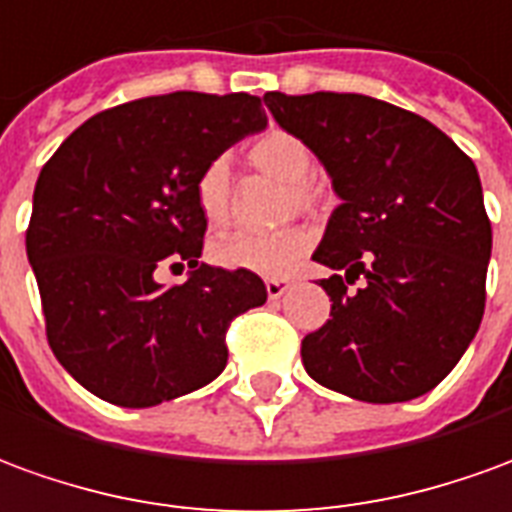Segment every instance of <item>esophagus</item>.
Masks as SVG:
<instances>
[{"label":"esophagus","instance_id":"esophagus-1","mask_svg":"<svg viewBox=\"0 0 512 512\" xmlns=\"http://www.w3.org/2000/svg\"><path fill=\"white\" fill-rule=\"evenodd\" d=\"M264 286H267V297H270V300H278V297H284L286 289L292 286V278H267Z\"/></svg>","mask_w":512,"mask_h":512}]
</instances>
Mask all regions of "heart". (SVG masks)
<instances>
[{
  "label": "heart",
  "instance_id": "b5f03b06",
  "mask_svg": "<svg viewBox=\"0 0 512 512\" xmlns=\"http://www.w3.org/2000/svg\"><path fill=\"white\" fill-rule=\"evenodd\" d=\"M256 170L286 181L284 212H311L320 201V190L308 179L314 154L303 137L286 129H267L245 151ZM195 206L209 228H226L231 217V173L223 159L209 162L195 179ZM311 248V234L303 226H284L270 234H226L212 242V262L228 270L256 275H286Z\"/></svg>",
  "mask_w": 512,
  "mask_h": 512
}]
</instances>
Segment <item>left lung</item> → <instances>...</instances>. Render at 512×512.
<instances>
[{
    "mask_svg": "<svg viewBox=\"0 0 512 512\" xmlns=\"http://www.w3.org/2000/svg\"><path fill=\"white\" fill-rule=\"evenodd\" d=\"M264 104L342 198L314 250L336 275L320 281L331 320L303 339L306 372L361 402L422 397L485 311L491 220L474 162L422 115L372 96L273 90Z\"/></svg>",
    "mask_w": 512,
    "mask_h": 512,
    "instance_id": "1",
    "label": "left lung"
}]
</instances>
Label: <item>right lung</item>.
<instances>
[{
	"label": "right lung",
	"instance_id": "obj_1",
	"mask_svg": "<svg viewBox=\"0 0 512 512\" xmlns=\"http://www.w3.org/2000/svg\"><path fill=\"white\" fill-rule=\"evenodd\" d=\"M264 126L259 96L179 90L93 115L43 165L27 259L49 347L90 394L151 408L226 369L228 325L267 289L256 273L198 262L195 179ZM184 263V285L156 284L159 266Z\"/></svg>",
	"mask_w": 512,
	"mask_h": 512
}]
</instances>
